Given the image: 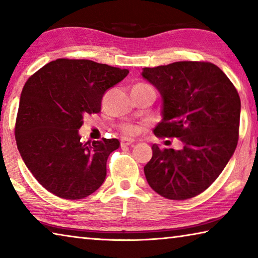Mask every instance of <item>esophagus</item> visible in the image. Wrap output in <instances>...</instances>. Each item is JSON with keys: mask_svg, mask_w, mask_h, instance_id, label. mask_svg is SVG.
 Returning a JSON list of instances; mask_svg holds the SVG:
<instances>
[{"mask_svg": "<svg viewBox=\"0 0 258 258\" xmlns=\"http://www.w3.org/2000/svg\"><path fill=\"white\" fill-rule=\"evenodd\" d=\"M133 142H134V140H133V139H121V141H120V146H121V147L130 146V145H132Z\"/></svg>", "mask_w": 258, "mask_h": 258, "instance_id": "esophagus-1", "label": "esophagus"}]
</instances>
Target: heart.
<instances>
[{"label":"heart","instance_id":"obj_1","mask_svg":"<svg viewBox=\"0 0 258 258\" xmlns=\"http://www.w3.org/2000/svg\"><path fill=\"white\" fill-rule=\"evenodd\" d=\"M146 86H149L146 83H138V84H135L133 89H142V87H146ZM119 130L121 133H124L125 135H134L135 133L138 132V128L137 126H134L132 124H121L119 125Z\"/></svg>","mask_w":258,"mask_h":258}]
</instances>
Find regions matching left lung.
<instances>
[{
  "label": "left lung",
  "instance_id": "8db88e82",
  "mask_svg": "<svg viewBox=\"0 0 258 258\" xmlns=\"http://www.w3.org/2000/svg\"><path fill=\"white\" fill-rule=\"evenodd\" d=\"M164 99L157 138H177L182 149L152 146L145 166L151 189L171 200L194 198L213 184L237 148L240 97L229 77L207 61L143 68Z\"/></svg>",
  "mask_w": 258,
  "mask_h": 258
}]
</instances>
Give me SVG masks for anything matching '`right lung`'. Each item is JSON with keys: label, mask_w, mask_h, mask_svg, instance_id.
Returning a JSON list of instances; mask_svg holds the SVG:
<instances>
[{"label": "right lung", "mask_w": 258, "mask_h": 258, "mask_svg": "<svg viewBox=\"0 0 258 258\" xmlns=\"http://www.w3.org/2000/svg\"><path fill=\"white\" fill-rule=\"evenodd\" d=\"M127 69L86 59L46 63L25 83L15 135L26 166L37 182L62 199H83L106 178L107 159L117 139L81 142L83 117L101 110L104 92L127 76Z\"/></svg>", "instance_id": "1"}]
</instances>
